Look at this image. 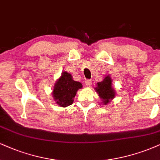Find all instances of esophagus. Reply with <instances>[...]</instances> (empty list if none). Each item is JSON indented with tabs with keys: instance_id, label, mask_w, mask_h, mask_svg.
<instances>
[{
	"instance_id": "1",
	"label": "esophagus",
	"mask_w": 160,
	"mask_h": 160,
	"mask_svg": "<svg viewBox=\"0 0 160 160\" xmlns=\"http://www.w3.org/2000/svg\"><path fill=\"white\" fill-rule=\"evenodd\" d=\"M91 84H92V82H91V80H90V79L86 80V82H85V85H86V86L89 87V86L91 85Z\"/></svg>"
}]
</instances>
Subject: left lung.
<instances>
[{
	"mask_svg": "<svg viewBox=\"0 0 160 160\" xmlns=\"http://www.w3.org/2000/svg\"><path fill=\"white\" fill-rule=\"evenodd\" d=\"M96 92L102 98L103 103L107 104L115 96V92L112 88V81L109 76H106L102 82L97 83Z\"/></svg>",
	"mask_w": 160,
	"mask_h": 160,
	"instance_id": "left-lung-1",
	"label": "left lung"
}]
</instances>
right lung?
Listing matches in <instances>:
<instances>
[{
    "instance_id": "1",
    "label": "right lung",
    "mask_w": 160,
    "mask_h": 160,
    "mask_svg": "<svg viewBox=\"0 0 160 160\" xmlns=\"http://www.w3.org/2000/svg\"><path fill=\"white\" fill-rule=\"evenodd\" d=\"M82 88L80 82H75L70 73L63 72L55 84L52 94L55 101L62 107H68L73 102L77 90Z\"/></svg>"
}]
</instances>
